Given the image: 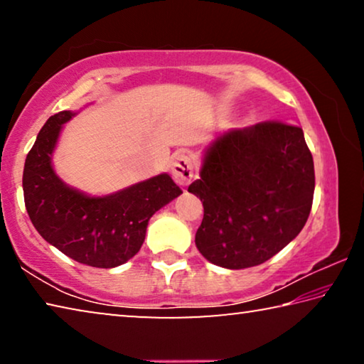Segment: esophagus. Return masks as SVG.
<instances>
[{"instance_id": "obj_1", "label": "esophagus", "mask_w": 364, "mask_h": 364, "mask_svg": "<svg viewBox=\"0 0 364 364\" xmlns=\"http://www.w3.org/2000/svg\"><path fill=\"white\" fill-rule=\"evenodd\" d=\"M171 173H173L175 181L181 186H186L194 176V164L191 157L184 151L175 154L173 162H171Z\"/></svg>"}]
</instances>
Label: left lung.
Instances as JSON below:
<instances>
[{"mask_svg":"<svg viewBox=\"0 0 364 364\" xmlns=\"http://www.w3.org/2000/svg\"><path fill=\"white\" fill-rule=\"evenodd\" d=\"M188 191L204 205L196 245L208 262L242 269L269 260L311 210L315 167L304 132L282 122L232 128L208 147Z\"/></svg>","mask_w":364,"mask_h":364,"instance_id":"8db88e82","label":"left lung"}]
</instances>
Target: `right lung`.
<instances>
[{
  "mask_svg": "<svg viewBox=\"0 0 364 364\" xmlns=\"http://www.w3.org/2000/svg\"><path fill=\"white\" fill-rule=\"evenodd\" d=\"M75 115H51L27 154L23 200L35 230L67 257L96 268H114L139 252L154 213L183 191L167 175H157L119 193L90 197L54 173L51 157L60 128Z\"/></svg>",
  "mask_w": 364,
  "mask_h": 364,
  "instance_id": "right-lung-1",
  "label": "right lung"
}]
</instances>
